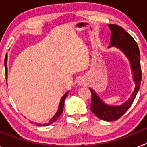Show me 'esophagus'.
I'll return each mask as SVG.
<instances>
[{
  "mask_svg": "<svg viewBox=\"0 0 147 147\" xmlns=\"http://www.w3.org/2000/svg\"><path fill=\"white\" fill-rule=\"evenodd\" d=\"M85 82H85V80L82 77L79 78L77 80V82H76V83H77L78 85H85Z\"/></svg>",
  "mask_w": 147,
  "mask_h": 147,
  "instance_id": "esophagus-1",
  "label": "esophagus"
}]
</instances>
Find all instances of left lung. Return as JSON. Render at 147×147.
<instances>
[{
	"mask_svg": "<svg viewBox=\"0 0 147 147\" xmlns=\"http://www.w3.org/2000/svg\"><path fill=\"white\" fill-rule=\"evenodd\" d=\"M108 27L111 31L110 45L109 48L113 46L119 48L128 58L133 75V81L136 84L134 91L132 92L129 99L123 105L119 106H110L104 103L96 93L93 89L89 88L92 97L90 110L97 117L102 120L113 121L121 117L131 107L141 86L142 73L140 62L141 56L139 49L134 39L120 26L109 24Z\"/></svg>",
	"mask_w": 147,
	"mask_h": 147,
	"instance_id": "obj_1",
	"label": "left lung"
}]
</instances>
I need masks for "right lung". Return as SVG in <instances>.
<instances>
[{"label": "right lung", "mask_w": 147, "mask_h": 147, "mask_svg": "<svg viewBox=\"0 0 147 147\" xmlns=\"http://www.w3.org/2000/svg\"><path fill=\"white\" fill-rule=\"evenodd\" d=\"M4 65H5V70H6V76H7V54L6 55V57H5V60H4ZM67 93H68V91L66 92L65 94L62 97L60 100V102H59V107H58V110L56 113L55 115L53 116L51 119L49 120V121L48 123H45V124H37V126H48L49 124H51L52 123L55 122L57 120L59 119V117L61 115V114L62 113V110H63V107H64V102H65V99L66 96H67ZM35 124H37V123H35Z\"/></svg>", "instance_id": "obj_1"}]
</instances>
